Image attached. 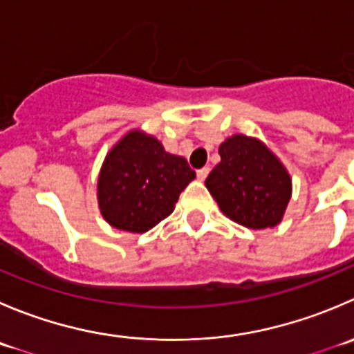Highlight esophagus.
<instances>
[{
  "instance_id": "1",
  "label": "esophagus",
  "mask_w": 354,
  "mask_h": 354,
  "mask_svg": "<svg viewBox=\"0 0 354 354\" xmlns=\"http://www.w3.org/2000/svg\"><path fill=\"white\" fill-rule=\"evenodd\" d=\"M207 174H209V167H202V169L197 171V178L201 181H204L205 178H207Z\"/></svg>"
}]
</instances>
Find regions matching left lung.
<instances>
[{
	"mask_svg": "<svg viewBox=\"0 0 354 354\" xmlns=\"http://www.w3.org/2000/svg\"><path fill=\"white\" fill-rule=\"evenodd\" d=\"M219 156L205 187L223 214L252 230L279 225L292 195V180L279 157L245 135L226 138Z\"/></svg>",
	"mask_w": 354,
	"mask_h": 354,
	"instance_id": "1",
	"label": "left lung"
}]
</instances>
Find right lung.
Returning <instances> with one entry per match:
<instances>
[{
  "instance_id": "obj_1",
  "label": "right lung",
  "mask_w": 354,
  "mask_h": 354,
  "mask_svg": "<svg viewBox=\"0 0 354 354\" xmlns=\"http://www.w3.org/2000/svg\"><path fill=\"white\" fill-rule=\"evenodd\" d=\"M195 180L187 159L166 152L152 135L133 129L105 157L98 174V207L111 226L149 232L174 211L187 185Z\"/></svg>"
}]
</instances>
